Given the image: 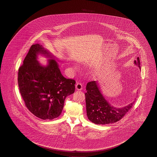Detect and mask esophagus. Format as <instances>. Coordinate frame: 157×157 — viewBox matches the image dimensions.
Segmentation results:
<instances>
[{"label":"esophagus","instance_id":"34e87169","mask_svg":"<svg viewBox=\"0 0 157 157\" xmlns=\"http://www.w3.org/2000/svg\"><path fill=\"white\" fill-rule=\"evenodd\" d=\"M76 90H81L82 89V85L80 83H77L75 85Z\"/></svg>","mask_w":157,"mask_h":157}]
</instances>
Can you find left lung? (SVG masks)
Listing matches in <instances>:
<instances>
[{"label":"left lung","instance_id":"8db88e82","mask_svg":"<svg viewBox=\"0 0 157 157\" xmlns=\"http://www.w3.org/2000/svg\"><path fill=\"white\" fill-rule=\"evenodd\" d=\"M140 69L139 58L134 61ZM85 93L87 116L89 120L96 124L114 123L123 117L133 106L132 102L126 106L117 108L105 99L96 81H91L86 85Z\"/></svg>","mask_w":157,"mask_h":157}]
</instances>
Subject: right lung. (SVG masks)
Returning a JSON list of instances; mask_svg holds the SVG:
<instances>
[{"mask_svg":"<svg viewBox=\"0 0 157 157\" xmlns=\"http://www.w3.org/2000/svg\"><path fill=\"white\" fill-rule=\"evenodd\" d=\"M38 54L52 59L46 67L36 60ZM54 56L36 44L30 48L23 64L18 70L19 91L26 108L43 120H52L59 116L67 96L75 91V81L62 75Z\"/></svg>","mask_w":157,"mask_h":157,"instance_id":"1","label":"right lung"}]
</instances>
